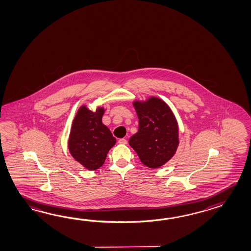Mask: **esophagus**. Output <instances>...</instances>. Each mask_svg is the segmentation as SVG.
<instances>
[{"mask_svg": "<svg viewBox=\"0 0 251 251\" xmlns=\"http://www.w3.org/2000/svg\"><path fill=\"white\" fill-rule=\"evenodd\" d=\"M118 144H127V141H126V139H124V138L119 139V140H118Z\"/></svg>", "mask_w": 251, "mask_h": 251, "instance_id": "1", "label": "esophagus"}]
</instances>
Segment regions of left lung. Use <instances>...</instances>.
Returning a JSON list of instances; mask_svg holds the SVG:
<instances>
[{
  "label": "left lung",
  "mask_w": 251,
  "mask_h": 251,
  "mask_svg": "<svg viewBox=\"0 0 251 251\" xmlns=\"http://www.w3.org/2000/svg\"><path fill=\"white\" fill-rule=\"evenodd\" d=\"M139 119L138 132L129 139V144L143 164L158 169L176 153L179 144L178 124L169 105L157 97L133 100Z\"/></svg>",
  "instance_id": "obj_1"
}]
</instances>
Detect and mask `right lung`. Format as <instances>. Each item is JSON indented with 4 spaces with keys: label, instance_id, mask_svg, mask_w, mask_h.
<instances>
[{
    "label": "right lung",
    "instance_id": "obj_1",
    "mask_svg": "<svg viewBox=\"0 0 251 251\" xmlns=\"http://www.w3.org/2000/svg\"><path fill=\"white\" fill-rule=\"evenodd\" d=\"M105 110V107H98L91 111L82 105L72 124L68 140L70 153L89 171L100 168L108 151L117 143L110 130L102 123Z\"/></svg>",
    "mask_w": 251,
    "mask_h": 251
}]
</instances>
